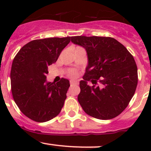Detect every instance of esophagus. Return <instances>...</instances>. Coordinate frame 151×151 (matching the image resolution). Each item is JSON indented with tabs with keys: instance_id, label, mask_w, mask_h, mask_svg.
Wrapping results in <instances>:
<instances>
[{
	"instance_id": "esophagus-1",
	"label": "esophagus",
	"mask_w": 151,
	"mask_h": 151,
	"mask_svg": "<svg viewBox=\"0 0 151 151\" xmlns=\"http://www.w3.org/2000/svg\"><path fill=\"white\" fill-rule=\"evenodd\" d=\"M78 81L77 80H71L70 81V84L71 85H74V84H77Z\"/></svg>"
}]
</instances>
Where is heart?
Segmentation results:
<instances>
[{"label": "heart", "instance_id": "b5f03b06", "mask_svg": "<svg viewBox=\"0 0 151 151\" xmlns=\"http://www.w3.org/2000/svg\"><path fill=\"white\" fill-rule=\"evenodd\" d=\"M76 74H77V72H75V71L73 70H70L68 71V75L70 76V77H75Z\"/></svg>", "mask_w": 151, "mask_h": 151}]
</instances>
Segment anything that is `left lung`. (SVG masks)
<instances>
[{
  "mask_svg": "<svg viewBox=\"0 0 151 151\" xmlns=\"http://www.w3.org/2000/svg\"><path fill=\"white\" fill-rule=\"evenodd\" d=\"M71 41L83 47L87 54L88 65L78 95L83 110L101 120L116 117L129 105L138 84L132 55L113 37L74 36Z\"/></svg>",
  "mask_w": 151,
  "mask_h": 151,
  "instance_id": "obj_1",
  "label": "left lung"
}]
</instances>
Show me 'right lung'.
<instances>
[{
    "label": "right lung",
    "mask_w": 151,
    "mask_h": 151,
    "mask_svg": "<svg viewBox=\"0 0 151 151\" xmlns=\"http://www.w3.org/2000/svg\"><path fill=\"white\" fill-rule=\"evenodd\" d=\"M70 37L35 40L19 50L10 72L13 99L21 112L37 122H46L61 111L70 81L48 82V66L56 62Z\"/></svg>",
    "instance_id": "add662e5"
}]
</instances>
